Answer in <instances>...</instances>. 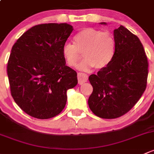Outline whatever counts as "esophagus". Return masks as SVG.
Listing matches in <instances>:
<instances>
[{"label":"esophagus","mask_w":154,"mask_h":154,"mask_svg":"<svg viewBox=\"0 0 154 154\" xmlns=\"http://www.w3.org/2000/svg\"><path fill=\"white\" fill-rule=\"evenodd\" d=\"M88 75L86 73H83V72H79L78 73V81H79V84L82 85L83 83L88 82Z\"/></svg>","instance_id":"34e87169"}]
</instances>
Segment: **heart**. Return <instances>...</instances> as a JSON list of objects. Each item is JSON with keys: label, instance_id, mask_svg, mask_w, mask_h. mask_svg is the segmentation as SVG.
<instances>
[{"label": "heart", "instance_id": "obj_1", "mask_svg": "<svg viewBox=\"0 0 154 154\" xmlns=\"http://www.w3.org/2000/svg\"><path fill=\"white\" fill-rule=\"evenodd\" d=\"M116 42L113 35L94 28H85L74 38V44L66 43L63 46L62 54L66 64L75 67L82 58L85 61L79 65L82 70L105 68L112 61L115 55Z\"/></svg>", "mask_w": 154, "mask_h": 154}]
</instances>
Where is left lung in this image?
I'll list each match as a JSON object with an SVG mask.
<instances>
[{
	"label": "left lung",
	"instance_id": "8db88e82",
	"mask_svg": "<svg viewBox=\"0 0 154 154\" xmlns=\"http://www.w3.org/2000/svg\"><path fill=\"white\" fill-rule=\"evenodd\" d=\"M114 38L116 48L112 61L96 75L89 76L93 88L89 107L102 119H116L127 113L147 87L148 61L139 38L123 26L114 30Z\"/></svg>",
	"mask_w": 154,
	"mask_h": 154
}]
</instances>
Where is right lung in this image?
<instances>
[{
    "instance_id": "obj_1",
    "label": "right lung",
    "mask_w": 154,
    "mask_h": 154,
    "mask_svg": "<svg viewBox=\"0 0 154 154\" xmlns=\"http://www.w3.org/2000/svg\"><path fill=\"white\" fill-rule=\"evenodd\" d=\"M72 30L66 23L36 25L12 47L7 64L11 95L34 118L58 115L66 105V90L77 85L76 72L66 65L62 54Z\"/></svg>"
}]
</instances>
